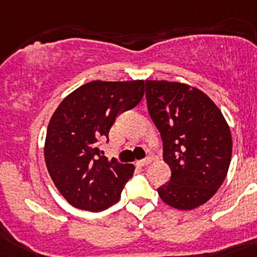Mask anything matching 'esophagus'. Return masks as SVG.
I'll list each match as a JSON object with an SVG mask.
<instances>
[{"label":"esophagus","mask_w":257,"mask_h":257,"mask_svg":"<svg viewBox=\"0 0 257 257\" xmlns=\"http://www.w3.org/2000/svg\"><path fill=\"white\" fill-rule=\"evenodd\" d=\"M150 164V158H145V160H141V161H136V165L143 168V166H148Z\"/></svg>","instance_id":"obj_1"}]
</instances>
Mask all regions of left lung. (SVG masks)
Segmentation results:
<instances>
[{"label": "left lung", "instance_id": "left-lung-1", "mask_svg": "<svg viewBox=\"0 0 257 257\" xmlns=\"http://www.w3.org/2000/svg\"><path fill=\"white\" fill-rule=\"evenodd\" d=\"M148 110L161 133L172 170L158 195L178 210L206 203L230 168L232 139L220 109L201 89L178 81L147 80Z\"/></svg>", "mask_w": 257, "mask_h": 257}]
</instances>
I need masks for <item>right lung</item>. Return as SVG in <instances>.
<instances>
[{
  "mask_svg": "<svg viewBox=\"0 0 257 257\" xmlns=\"http://www.w3.org/2000/svg\"><path fill=\"white\" fill-rule=\"evenodd\" d=\"M144 96V80L83 84L66 96L47 126L45 161L56 189L74 207L103 211L118 202L135 166L108 160L97 148L118 114Z\"/></svg>",
  "mask_w": 257,
  "mask_h": 257,
  "instance_id": "obj_1",
  "label": "right lung"
}]
</instances>
